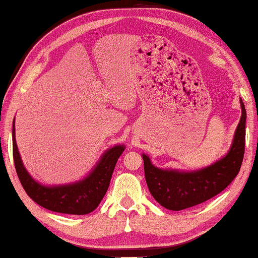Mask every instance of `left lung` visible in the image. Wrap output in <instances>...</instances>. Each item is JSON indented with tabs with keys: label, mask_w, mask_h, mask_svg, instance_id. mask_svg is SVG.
<instances>
[{
	"label": "left lung",
	"mask_w": 258,
	"mask_h": 258,
	"mask_svg": "<svg viewBox=\"0 0 258 258\" xmlns=\"http://www.w3.org/2000/svg\"><path fill=\"white\" fill-rule=\"evenodd\" d=\"M241 112L231 150L213 165L196 172L161 170L143 155L147 186L159 204L172 211L186 210L211 200L232 182L239 173L245 154L246 108L242 101Z\"/></svg>",
	"instance_id": "obj_1"
}]
</instances>
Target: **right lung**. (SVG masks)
I'll return each mask as SVG.
<instances>
[{"instance_id": "add662e5", "label": "right lung", "mask_w": 258, "mask_h": 258, "mask_svg": "<svg viewBox=\"0 0 258 258\" xmlns=\"http://www.w3.org/2000/svg\"><path fill=\"white\" fill-rule=\"evenodd\" d=\"M12 151L18 178L31 200L49 211L84 215L93 212L103 200L110 186L116 161L124 151V147L115 146L108 150L93 172L83 181L60 187L40 186L27 172L16 144L15 120L12 129Z\"/></svg>"}]
</instances>
